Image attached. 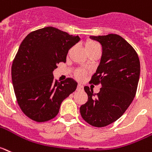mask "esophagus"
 Masks as SVG:
<instances>
[{
	"label": "esophagus",
	"mask_w": 152,
	"mask_h": 152,
	"mask_svg": "<svg viewBox=\"0 0 152 152\" xmlns=\"http://www.w3.org/2000/svg\"><path fill=\"white\" fill-rule=\"evenodd\" d=\"M77 89L79 91L83 90V85H81V84H78V85H77Z\"/></svg>",
	"instance_id": "esophagus-1"
}]
</instances>
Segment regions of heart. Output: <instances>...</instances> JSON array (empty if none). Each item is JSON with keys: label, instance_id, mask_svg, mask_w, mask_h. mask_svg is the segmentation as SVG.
Listing matches in <instances>:
<instances>
[{"label": "heart", "instance_id": "1", "mask_svg": "<svg viewBox=\"0 0 152 152\" xmlns=\"http://www.w3.org/2000/svg\"><path fill=\"white\" fill-rule=\"evenodd\" d=\"M85 49H86L87 52L89 53L91 51H93L94 50H97V49H101V47H100L99 44H98L97 42L94 41H87L85 43ZM85 72L84 71H79L77 74H76V77L78 79L83 78V77L85 76Z\"/></svg>", "mask_w": 152, "mask_h": 152}]
</instances>
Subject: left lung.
I'll use <instances>...</instances> for the list:
<instances>
[{
  "label": "left lung",
  "mask_w": 152,
  "mask_h": 152,
  "mask_svg": "<svg viewBox=\"0 0 152 152\" xmlns=\"http://www.w3.org/2000/svg\"><path fill=\"white\" fill-rule=\"evenodd\" d=\"M102 46L99 65L90 83L101 85L98 94L84 88L88 102L80 107L83 119L92 126L105 127L120 118L136 94L140 77V61L132 45L122 37L110 34L90 36Z\"/></svg>",
  "instance_id": "left-lung-1"
}]
</instances>
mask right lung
Listing matches in <instances>:
<instances>
[{"instance_id":"obj_1","label":"right lung","mask_w":152,"mask_h":152,"mask_svg":"<svg viewBox=\"0 0 152 152\" xmlns=\"http://www.w3.org/2000/svg\"><path fill=\"white\" fill-rule=\"evenodd\" d=\"M80 41L53 27L38 29L26 36L11 67V77L18 103L25 115L37 122L54 118L61 104L77 88L72 78L58 82L53 71L66 62L68 50Z\"/></svg>"}]
</instances>
